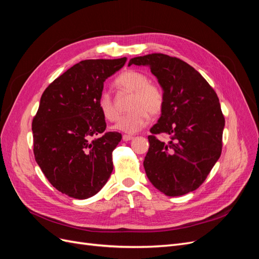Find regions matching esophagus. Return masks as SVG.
<instances>
[{"label":"esophagus","mask_w":259,"mask_h":259,"mask_svg":"<svg viewBox=\"0 0 259 259\" xmlns=\"http://www.w3.org/2000/svg\"><path fill=\"white\" fill-rule=\"evenodd\" d=\"M133 138V136H131V135H123V140L124 142H130V140H132Z\"/></svg>","instance_id":"1"}]
</instances>
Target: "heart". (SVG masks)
<instances>
[{
    "mask_svg": "<svg viewBox=\"0 0 259 259\" xmlns=\"http://www.w3.org/2000/svg\"><path fill=\"white\" fill-rule=\"evenodd\" d=\"M116 88L132 93L128 104V113L122 116L114 126L115 130L135 134L143 130L149 122V114L159 115L164 107V93L159 85L149 82V77L137 70H127L115 80ZM98 109L105 119L114 122L119 117L117 110L111 96L103 92L98 97Z\"/></svg>",
    "mask_w": 259,
    "mask_h": 259,
    "instance_id": "obj_1",
    "label": "heart"
}]
</instances>
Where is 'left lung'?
Instances as JSON below:
<instances>
[{
	"label": "left lung",
	"mask_w": 259,
	"mask_h": 259,
	"mask_svg": "<svg viewBox=\"0 0 259 259\" xmlns=\"http://www.w3.org/2000/svg\"><path fill=\"white\" fill-rule=\"evenodd\" d=\"M148 66L164 93V107L151 127L144 167L156 189L168 197L191 192L204 183L222 154L225 117L217 94L184 60L154 53L132 58ZM170 137L168 143L156 138Z\"/></svg>",
	"instance_id": "left-lung-1"
}]
</instances>
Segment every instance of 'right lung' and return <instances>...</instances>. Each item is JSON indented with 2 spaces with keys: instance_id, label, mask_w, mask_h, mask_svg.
I'll use <instances>...</instances> for the list:
<instances>
[{
  "instance_id": "add662e5",
  "label": "right lung",
  "mask_w": 259,
  "mask_h": 259,
  "mask_svg": "<svg viewBox=\"0 0 259 259\" xmlns=\"http://www.w3.org/2000/svg\"><path fill=\"white\" fill-rule=\"evenodd\" d=\"M119 59H88L54 80L32 121L33 153L53 187L74 199L95 195L113 170L117 132H105L98 109L104 82L125 65Z\"/></svg>"
}]
</instances>
